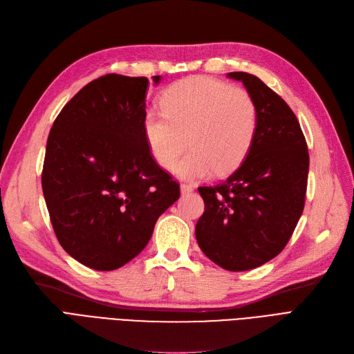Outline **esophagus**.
Returning <instances> with one entry per match:
<instances>
[{
	"mask_svg": "<svg viewBox=\"0 0 354 354\" xmlns=\"http://www.w3.org/2000/svg\"><path fill=\"white\" fill-rule=\"evenodd\" d=\"M180 190H181V194L185 196V194L192 193V192L194 190V187H193L192 185H181V186H180Z\"/></svg>",
	"mask_w": 354,
	"mask_h": 354,
	"instance_id": "obj_1",
	"label": "esophagus"
}]
</instances>
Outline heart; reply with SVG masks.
Returning a JSON list of instances; mask_svg holds the SVG:
<instances>
[{"label":"heart","mask_w":354,"mask_h":354,"mask_svg":"<svg viewBox=\"0 0 354 354\" xmlns=\"http://www.w3.org/2000/svg\"><path fill=\"white\" fill-rule=\"evenodd\" d=\"M161 107L162 113L145 115L144 136L155 161L169 171L187 147L193 149L177 168L183 178L232 173L256 138V100L247 90L215 78L196 75L171 84L161 97Z\"/></svg>","instance_id":"obj_1"}]
</instances>
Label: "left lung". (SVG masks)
<instances>
[{
	"label": "left lung",
	"mask_w": 354,
	"mask_h": 354,
	"mask_svg": "<svg viewBox=\"0 0 354 354\" xmlns=\"http://www.w3.org/2000/svg\"><path fill=\"white\" fill-rule=\"evenodd\" d=\"M256 100L259 126L244 162L221 185L199 187L205 212L196 239L206 256L230 272L274 259L298 223L308 185L309 153L288 103L247 73H230Z\"/></svg>",
	"instance_id": "left-lung-1"
}]
</instances>
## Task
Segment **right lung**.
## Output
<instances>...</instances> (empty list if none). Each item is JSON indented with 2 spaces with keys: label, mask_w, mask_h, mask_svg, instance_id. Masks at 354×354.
<instances>
[{
  "label": "right lung",
  "mask_w": 354,
  "mask_h": 354,
  "mask_svg": "<svg viewBox=\"0 0 354 354\" xmlns=\"http://www.w3.org/2000/svg\"><path fill=\"white\" fill-rule=\"evenodd\" d=\"M148 84L147 77L97 78L64 106L49 132L41 189L53 231L71 257L94 270L135 259L180 197L144 136Z\"/></svg>",
  "instance_id": "add662e5"
}]
</instances>
